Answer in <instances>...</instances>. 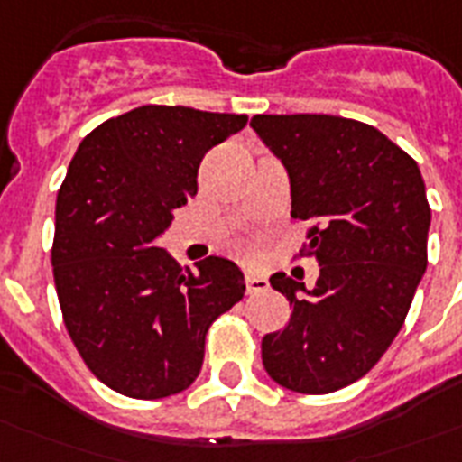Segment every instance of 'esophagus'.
I'll use <instances>...</instances> for the list:
<instances>
[{
  "mask_svg": "<svg viewBox=\"0 0 462 462\" xmlns=\"http://www.w3.org/2000/svg\"><path fill=\"white\" fill-rule=\"evenodd\" d=\"M245 285H246V295H259V292H266L268 290L266 278L259 273H252V271L245 275Z\"/></svg>",
  "mask_w": 462,
  "mask_h": 462,
  "instance_id": "obj_1",
  "label": "esophagus"
}]
</instances>
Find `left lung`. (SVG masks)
<instances>
[{"instance_id": "obj_1", "label": "left lung", "mask_w": 462, "mask_h": 462, "mask_svg": "<svg viewBox=\"0 0 462 462\" xmlns=\"http://www.w3.org/2000/svg\"><path fill=\"white\" fill-rule=\"evenodd\" d=\"M252 129L288 167L292 217L309 223L300 256L311 290L271 275L288 297L285 328L261 340L268 376L307 395L362 379L405 323L427 268L431 208L420 167L379 129L333 115H256Z\"/></svg>"}]
</instances>
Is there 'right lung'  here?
Here are the masks:
<instances>
[{"instance_id":"1","label":"right lung","mask_w":462,"mask_h":462,"mask_svg":"<svg viewBox=\"0 0 462 462\" xmlns=\"http://www.w3.org/2000/svg\"><path fill=\"white\" fill-rule=\"evenodd\" d=\"M245 125L246 115L143 105L96 126L69 165L54 288L76 350L117 393L155 401L191 386L210 323L245 297L232 261L208 256L191 273L158 246L196 196L203 155Z\"/></svg>"}]
</instances>
